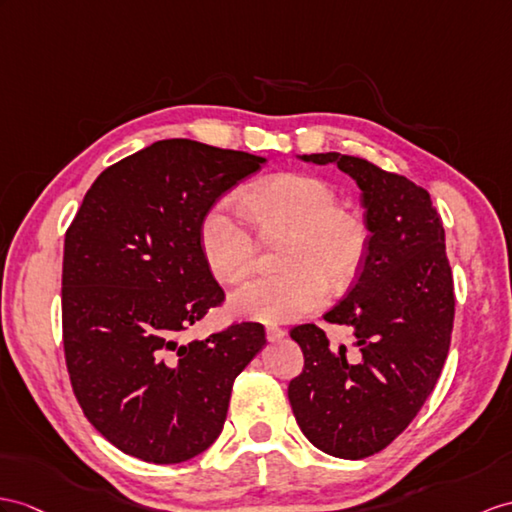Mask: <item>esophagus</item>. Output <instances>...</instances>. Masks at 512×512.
I'll return each mask as SVG.
<instances>
[{"instance_id": "obj_1", "label": "esophagus", "mask_w": 512, "mask_h": 512, "mask_svg": "<svg viewBox=\"0 0 512 512\" xmlns=\"http://www.w3.org/2000/svg\"><path fill=\"white\" fill-rule=\"evenodd\" d=\"M265 332H267V339L269 341H278V339H282V336L286 334V330L278 328V326H267Z\"/></svg>"}]
</instances>
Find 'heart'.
<instances>
[{
  "instance_id": "b5f03b06",
  "label": "heart",
  "mask_w": 512,
  "mask_h": 512,
  "mask_svg": "<svg viewBox=\"0 0 512 512\" xmlns=\"http://www.w3.org/2000/svg\"><path fill=\"white\" fill-rule=\"evenodd\" d=\"M243 206L260 232L291 230L282 271H260L230 295L234 315L286 323L326 304L330 284H345L363 263L367 228L339 208L334 186L308 173H278L249 186ZM199 249L219 282H236L256 258V236L245 217L219 202L199 223Z\"/></svg>"
}]
</instances>
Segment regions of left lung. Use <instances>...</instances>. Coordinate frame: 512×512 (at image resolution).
<instances>
[{"label": "left lung", "instance_id": "8db88e82", "mask_svg": "<svg viewBox=\"0 0 512 512\" xmlns=\"http://www.w3.org/2000/svg\"><path fill=\"white\" fill-rule=\"evenodd\" d=\"M363 191L367 249L352 291L328 323L354 330L360 360L332 352L315 323L291 330L304 369L289 382V402L306 439L336 458H367L400 436L441 376L454 328V280L443 221L430 193L367 158L328 152Z\"/></svg>", "mask_w": 512, "mask_h": 512}]
</instances>
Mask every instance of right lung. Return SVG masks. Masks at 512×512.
<instances>
[{"mask_svg":"<svg viewBox=\"0 0 512 512\" xmlns=\"http://www.w3.org/2000/svg\"><path fill=\"white\" fill-rule=\"evenodd\" d=\"M263 156L167 139L99 173L65 234L62 345L93 428L145 463H182L221 434L236 376L265 328L184 332L226 299L199 249V223Z\"/></svg>","mask_w":512,"mask_h":512,"instance_id":"1","label":"right lung"}]
</instances>
